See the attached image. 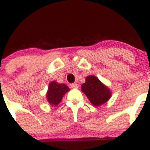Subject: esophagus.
I'll use <instances>...</instances> for the list:
<instances>
[{
    "mask_svg": "<svg viewBox=\"0 0 150 150\" xmlns=\"http://www.w3.org/2000/svg\"><path fill=\"white\" fill-rule=\"evenodd\" d=\"M70 87H71L72 88H77V87H78V85H77V83H73L70 85Z\"/></svg>",
    "mask_w": 150,
    "mask_h": 150,
    "instance_id": "obj_1",
    "label": "esophagus"
}]
</instances>
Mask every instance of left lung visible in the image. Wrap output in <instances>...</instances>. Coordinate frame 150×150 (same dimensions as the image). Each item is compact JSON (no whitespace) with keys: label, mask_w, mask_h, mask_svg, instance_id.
I'll use <instances>...</instances> for the list:
<instances>
[{"label":"left lung","mask_w":150,"mask_h":150,"mask_svg":"<svg viewBox=\"0 0 150 150\" xmlns=\"http://www.w3.org/2000/svg\"><path fill=\"white\" fill-rule=\"evenodd\" d=\"M81 89L90 102L95 106L106 103L111 96L109 89L94 75H89L86 77L85 82L81 85Z\"/></svg>","instance_id":"8db88e82"}]
</instances>
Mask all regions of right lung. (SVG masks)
<instances>
[{
	"mask_svg": "<svg viewBox=\"0 0 150 150\" xmlns=\"http://www.w3.org/2000/svg\"><path fill=\"white\" fill-rule=\"evenodd\" d=\"M70 90L65 84H58L56 81L50 82L46 94V98L49 104L53 106H56L61 102L63 95Z\"/></svg>",
	"mask_w": 150,
	"mask_h": 150,
	"instance_id": "obj_1",
	"label": "right lung"
}]
</instances>
